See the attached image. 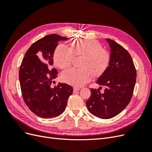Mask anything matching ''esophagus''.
<instances>
[{
  "label": "esophagus",
  "instance_id": "obj_1",
  "mask_svg": "<svg viewBox=\"0 0 152 152\" xmlns=\"http://www.w3.org/2000/svg\"><path fill=\"white\" fill-rule=\"evenodd\" d=\"M80 90V88L79 87H73V92H76V91H79Z\"/></svg>",
  "mask_w": 152,
  "mask_h": 152
}]
</instances>
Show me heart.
Returning a JSON list of instances; mask_svg holds the SVG:
<instances>
[{"label": "heart", "mask_w": 152, "mask_h": 152, "mask_svg": "<svg viewBox=\"0 0 152 152\" xmlns=\"http://www.w3.org/2000/svg\"><path fill=\"white\" fill-rule=\"evenodd\" d=\"M70 45L71 48L59 44L54 53L55 65L61 69L70 66L75 57L83 58L80 62L81 68H71L62 73V79L67 84L80 87L89 82L92 75L99 77L107 71L111 56L97 40L74 39Z\"/></svg>", "instance_id": "b5f03b06"}]
</instances>
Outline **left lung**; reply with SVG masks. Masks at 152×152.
<instances>
[{
    "label": "left lung",
    "mask_w": 152,
    "mask_h": 152,
    "mask_svg": "<svg viewBox=\"0 0 152 152\" xmlns=\"http://www.w3.org/2000/svg\"><path fill=\"white\" fill-rule=\"evenodd\" d=\"M111 49L109 67L96 83L97 90L91 88V94L86 102L91 113L101 118L117 115L130 102L136 80L134 62L127 50L114 40L107 39ZM104 86V91L100 92Z\"/></svg>",
    "instance_id": "8db88e82"
}]
</instances>
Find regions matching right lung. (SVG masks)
Masks as SVG:
<instances>
[{
  "mask_svg": "<svg viewBox=\"0 0 152 152\" xmlns=\"http://www.w3.org/2000/svg\"><path fill=\"white\" fill-rule=\"evenodd\" d=\"M67 39L57 34L46 35L31 45L21 64L19 79L23 98L31 111L42 118L61 115L73 93L72 87L65 83L51 86L58 75L56 69L50 68L54 50L59 40Z\"/></svg>",
  "mask_w": 152,
  "mask_h": 152,
  "instance_id": "add662e5",
  "label": "right lung"
}]
</instances>
